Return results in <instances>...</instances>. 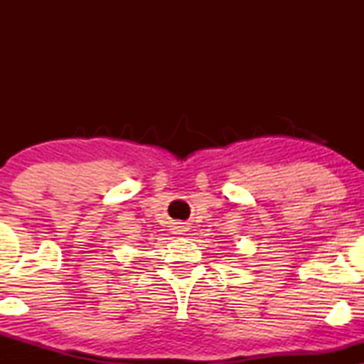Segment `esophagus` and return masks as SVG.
Segmentation results:
<instances>
[{
	"mask_svg": "<svg viewBox=\"0 0 364 364\" xmlns=\"http://www.w3.org/2000/svg\"><path fill=\"white\" fill-rule=\"evenodd\" d=\"M182 232H186V227H183V225H177V227H176V233H182Z\"/></svg>",
	"mask_w": 364,
	"mask_h": 364,
	"instance_id": "esophagus-1",
	"label": "esophagus"
}]
</instances>
